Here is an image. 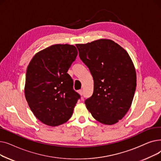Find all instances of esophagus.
I'll list each match as a JSON object with an SVG mask.
<instances>
[{
    "label": "esophagus",
    "instance_id": "34e87169",
    "mask_svg": "<svg viewBox=\"0 0 161 161\" xmlns=\"http://www.w3.org/2000/svg\"><path fill=\"white\" fill-rule=\"evenodd\" d=\"M78 92H79V93H80V95H83V90H82V89H80V90H79Z\"/></svg>",
    "mask_w": 161,
    "mask_h": 161
}]
</instances>
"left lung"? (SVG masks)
Returning a JSON list of instances; mask_svg holds the SVG:
<instances>
[{"label": "left lung", "instance_id": "left-lung-1", "mask_svg": "<svg viewBox=\"0 0 161 161\" xmlns=\"http://www.w3.org/2000/svg\"><path fill=\"white\" fill-rule=\"evenodd\" d=\"M75 46L94 80L93 93L85 101L87 109L101 123H117L130 109L136 87V70L129 53L108 39Z\"/></svg>", "mask_w": 161, "mask_h": 161}]
</instances>
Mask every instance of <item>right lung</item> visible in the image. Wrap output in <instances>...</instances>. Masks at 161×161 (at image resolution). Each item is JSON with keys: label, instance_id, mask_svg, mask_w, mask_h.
<instances>
[{"label": "right lung", "instance_id": "add662e5", "mask_svg": "<svg viewBox=\"0 0 161 161\" xmlns=\"http://www.w3.org/2000/svg\"><path fill=\"white\" fill-rule=\"evenodd\" d=\"M77 55L74 46L55 44L38 52L29 64L25 96L42 123L56 126L71 117L80 95L67 72Z\"/></svg>", "mask_w": 161, "mask_h": 161}]
</instances>
